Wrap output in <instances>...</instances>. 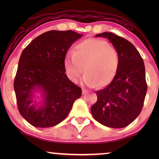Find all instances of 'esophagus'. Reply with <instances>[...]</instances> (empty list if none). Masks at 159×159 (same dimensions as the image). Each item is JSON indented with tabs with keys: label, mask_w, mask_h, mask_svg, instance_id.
<instances>
[{
	"label": "esophagus",
	"mask_w": 159,
	"mask_h": 159,
	"mask_svg": "<svg viewBox=\"0 0 159 159\" xmlns=\"http://www.w3.org/2000/svg\"><path fill=\"white\" fill-rule=\"evenodd\" d=\"M86 93H87V90H84V89H82V94L84 95L86 94Z\"/></svg>",
	"instance_id": "obj_1"
}]
</instances>
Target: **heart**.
<instances>
[{"mask_svg":"<svg viewBox=\"0 0 159 159\" xmlns=\"http://www.w3.org/2000/svg\"><path fill=\"white\" fill-rule=\"evenodd\" d=\"M119 62V52L114 46L102 39L89 38L75 45L73 53L65 58L64 67L68 79L73 82H77L84 70L82 81L89 88H95L112 81Z\"/></svg>","mask_w":159,"mask_h":159,"instance_id":"b5f03b06","label":"heart"}]
</instances>
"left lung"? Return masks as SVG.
<instances>
[{
	"mask_svg": "<svg viewBox=\"0 0 159 159\" xmlns=\"http://www.w3.org/2000/svg\"><path fill=\"white\" fill-rule=\"evenodd\" d=\"M108 38L119 52L120 62L111 82L97 91V102L91 107L93 116L101 125L122 128L140 114L147 92L144 62L129 41L112 32L95 35Z\"/></svg>",
	"mask_w": 159,
	"mask_h": 159,
	"instance_id": "8db88e82",
	"label": "left lung"
}]
</instances>
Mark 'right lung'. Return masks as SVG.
<instances>
[{
  "instance_id": "add662e5",
  "label": "right lung",
  "mask_w": 159,
  "mask_h": 159,
  "mask_svg": "<svg viewBox=\"0 0 159 159\" xmlns=\"http://www.w3.org/2000/svg\"><path fill=\"white\" fill-rule=\"evenodd\" d=\"M82 36L72 30H51L37 37L21 53L14 88L19 111L32 126L45 128L61 122L81 97L82 89L65 74L64 61L69 48ZM36 91L43 99L33 104Z\"/></svg>"
}]
</instances>
